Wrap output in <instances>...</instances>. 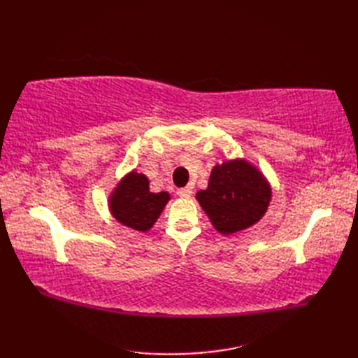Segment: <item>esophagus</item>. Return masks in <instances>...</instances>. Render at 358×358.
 <instances>
[{"mask_svg":"<svg viewBox=\"0 0 358 358\" xmlns=\"http://www.w3.org/2000/svg\"><path fill=\"white\" fill-rule=\"evenodd\" d=\"M178 196H181V199H189V196L192 195V189L191 187H181L177 191Z\"/></svg>","mask_w":358,"mask_h":358,"instance_id":"esophagus-1","label":"esophagus"}]
</instances>
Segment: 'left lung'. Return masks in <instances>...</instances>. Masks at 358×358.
I'll return each mask as SVG.
<instances>
[{"mask_svg": "<svg viewBox=\"0 0 358 358\" xmlns=\"http://www.w3.org/2000/svg\"><path fill=\"white\" fill-rule=\"evenodd\" d=\"M196 200L222 234H234L252 226L268 209L271 189L255 167L241 159L212 169L206 191Z\"/></svg>", "mask_w": 358, "mask_h": 358, "instance_id": "left-lung-1", "label": "left lung"}]
</instances>
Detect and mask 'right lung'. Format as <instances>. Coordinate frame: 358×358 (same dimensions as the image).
Wrapping results in <instances>:
<instances>
[{"label":"right lung","instance_id":"1","mask_svg":"<svg viewBox=\"0 0 358 358\" xmlns=\"http://www.w3.org/2000/svg\"><path fill=\"white\" fill-rule=\"evenodd\" d=\"M167 200L169 194H152L149 180L141 173L131 172L113 192L110 209L121 224L144 232L157 222Z\"/></svg>","mask_w":358,"mask_h":358}]
</instances>
